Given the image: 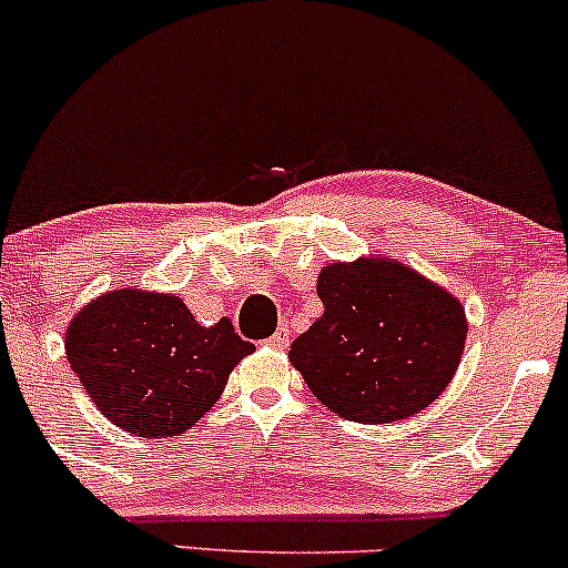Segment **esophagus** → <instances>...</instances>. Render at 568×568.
I'll list each match as a JSON object with an SVG mask.
<instances>
[{
	"label": "esophagus",
	"mask_w": 568,
	"mask_h": 568,
	"mask_svg": "<svg viewBox=\"0 0 568 568\" xmlns=\"http://www.w3.org/2000/svg\"><path fill=\"white\" fill-rule=\"evenodd\" d=\"M288 342H291V334H288V328H285V325H280V328L275 331V334H272L270 338H266V347L285 349V347H288Z\"/></svg>",
	"instance_id": "34e87169"
}]
</instances>
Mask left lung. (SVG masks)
Wrapping results in <instances>:
<instances>
[{"label":"left lung","mask_w":568,"mask_h":568,"mask_svg":"<svg viewBox=\"0 0 568 568\" xmlns=\"http://www.w3.org/2000/svg\"><path fill=\"white\" fill-rule=\"evenodd\" d=\"M323 315L291 344L312 395L344 419L389 425L419 414L454 379L465 310L408 266L361 258L317 277Z\"/></svg>","instance_id":"1"}]
</instances>
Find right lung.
<instances>
[{
  "mask_svg": "<svg viewBox=\"0 0 568 568\" xmlns=\"http://www.w3.org/2000/svg\"><path fill=\"white\" fill-rule=\"evenodd\" d=\"M253 349L226 317L205 328L179 296L135 288L95 298L67 334L84 393L112 425L139 438L186 433Z\"/></svg>",
  "mask_w": 568,
  "mask_h": 568,
  "instance_id": "obj_1",
  "label": "right lung"
}]
</instances>
